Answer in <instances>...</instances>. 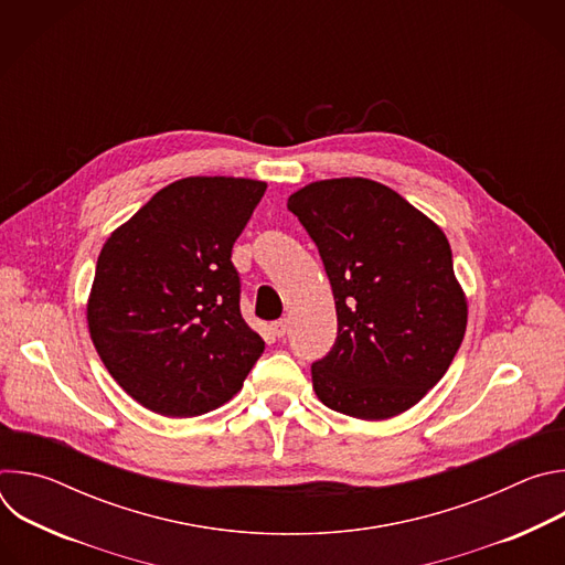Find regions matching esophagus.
<instances>
[{"instance_id":"34e87169","label":"esophagus","mask_w":565,"mask_h":565,"mask_svg":"<svg viewBox=\"0 0 565 565\" xmlns=\"http://www.w3.org/2000/svg\"><path fill=\"white\" fill-rule=\"evenodd\" d=\"M286 331H288V321H286V319H277V321H273V333H275L277 338H284V335H286Z\"/></svg>"}]
</instances>
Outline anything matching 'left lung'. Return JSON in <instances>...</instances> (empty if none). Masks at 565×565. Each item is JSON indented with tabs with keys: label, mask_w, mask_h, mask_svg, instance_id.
Segmentation results:
<instances>
[{
	"label": "left lung",
	"mask_w": 565,
	"mask_h": 565,
	"mask_svg": "<svg viewBox=\"0 0 565 565\" xmlns=\"http://www.w3.org/2000/svg\"><path fill=\"white\" fill-rule=\"evenodd\" d=\"M324 262L338 340L312 362V388L333 412L386 420L447 373L467 327V299L445 232L369 179L310 183L288 199Z\"/></svg>",
	"instance_id": "left-lung-1"
}]
</instances>
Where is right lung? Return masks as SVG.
Wrapping results in <instances>:
<instances>
[{"mask_svg":"<svg viewBox=\"0 0 565 565\" xmlns=\"http://www.w3.org/2000/svg\"><path fill=\"white\" fill-rule=\"evenodd\" d=\"M264 181L190 177L156 192L100 250L87 303L111 377L153 414L192 418L244 386L264 340L241 317L232 246Z\"/></svg>","mask_w":565,"mask_h":565,"instance_id":"add662e5","label":"right lung"}]
</instances>
